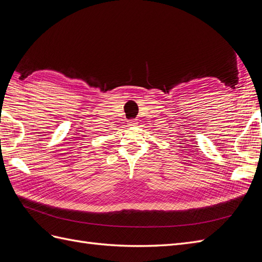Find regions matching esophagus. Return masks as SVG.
<instances>
[{
  "mask_svg": "<svg viewBox=\"0 0 262 262\" xmlns=\"http://www.w3.org/2000/svg\"><path fill=\"white\" fill-rule=\"evenodd\" d=\"M128 124H129V125H131V126H133V125H137V124H138L137 119H130V120L128 121Z\"/></svg>",
  "mask_w": 262,
  "mask_h": 262,
  "instance_id": "1",
  "label": "esophagus"
}]
</instances>
